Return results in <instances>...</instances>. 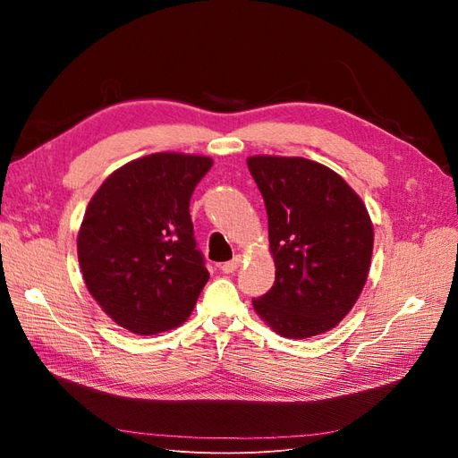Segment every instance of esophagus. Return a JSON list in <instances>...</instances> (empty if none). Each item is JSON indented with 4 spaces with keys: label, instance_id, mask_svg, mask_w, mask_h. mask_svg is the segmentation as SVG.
I'll return each mask as SVG.
<instances>
[{
    "label": "esophagus",
    "instance_id": "1",
    "mask_svg": "<svg viewBox=\"0 0 458 458\" xmlns=\"http://www.w3.org/2000/svg\"><path fill=\"white\" fill-rule=\"evenodd\" d=\"M241 263H242V258H241V256H234L231 261H225L224 266H221V271L227 273V275H229V273H234V271L239 269Z\"/></svg>",
    "mask_w": 458,
    "mask_h": 458
}]
</instances>
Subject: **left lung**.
<instances>
[{
  "mask_svg": "<svg viewBox=\"0 0 458 458\" xmlns=\"http://www.w3.org/2000/svg\"><path fill=\"white\" fill-rule=\"evenodd\" d=\"M267 210L275 283L252 300L276 335L303 340L335 328L367 283L374 231L363 200L308 158L246 160Z\"/></svg>",
  "mask_w": 458,
  "mask_h": 458,
  "instance_id": "obj_1",
  "label": "left lung"
}]
</instances>
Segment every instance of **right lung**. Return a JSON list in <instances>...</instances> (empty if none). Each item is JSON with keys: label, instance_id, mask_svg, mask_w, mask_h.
<instances>
[{"label": "right lung", "instance_id": "right-lung-1", "mask_svg": "<svg viewBox=\"0 0 458 458\" xmlns=\"http://www.w3.org/2000/svg\"><path fill=\"white\" fill-rule=\"evenodd\" d=\"M208 157L157 152L110 174L78 233L89 294L113 321L148 336L185 323L210 279L189 202Z\"/></svg>", "mask_w": 458, "mask_h": 458}]
</instances>
